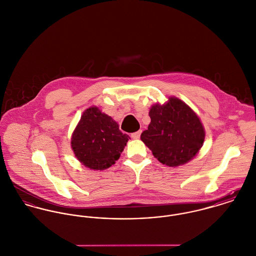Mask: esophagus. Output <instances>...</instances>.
<instances>
[{
	"mask_svg": "<svg viewBox=\"0 0 256 256\" xmlns=\"http://www.w3.org/2000/svg\"><path fill=\"white\" fill-rule=\"evenodd\" d=\"M140 134H142V130H138V132H136L132 134L130 136H132V140H138V138H140Z\"/></svg>",
	"mask_w": 256,
	"mask_h": 256,
	"instance_id": "esophagus-1",
	"label": "esophagus"
}]
</instances>
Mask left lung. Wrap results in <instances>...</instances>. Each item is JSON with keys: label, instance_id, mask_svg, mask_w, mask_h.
<instances>
[{"label": "left lung", "instance_id": "left-lung-1", "mask_svg": "<svg viewBox=\"0 0 256 256\" xmlns=\"http://www.w3.org/2000/svg\"><path fill=\"white\" fill-rule=\"evenodd\" d=\"M151 122L140 136L155 158L169 167L190 162L201 149L205 130L196 113L184 101L169 97L149 110Z\"/></svg>", "mask_w": 256, "mask_h": 256}]
</instances>
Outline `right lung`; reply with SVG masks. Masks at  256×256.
Returning a JSON list of instances; mask_svg holds the SVG:
<instances>
[{
  "label": "right lung",
  "instance_id": "add662e5",
  "mask_svg": "<svg viewBox=\"0 0 256 256\" xmlns=\"http://www.w3.org/2000/svg\"><path fill=\"white\" fill-rule=\"evenodd\" d=\"M130 138L120 130L112 116L92 106L82 114L70 146L76 158L86 168L106 170L120 158Z\"/></svg>",
  "mask_w": 256,
  "mask_h": 256
}]
</instances>
